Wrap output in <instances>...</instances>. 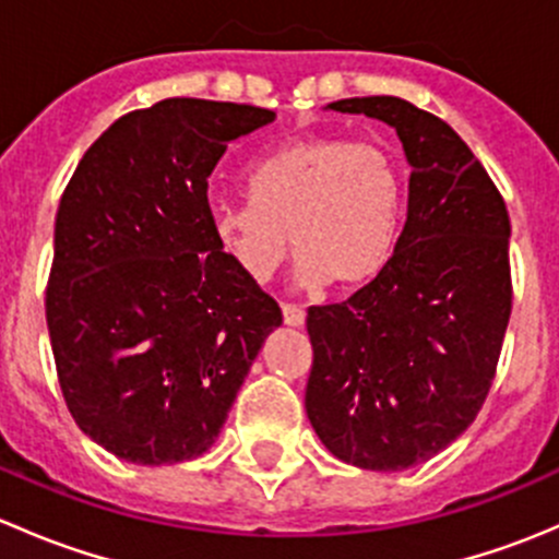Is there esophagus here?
Masks as SVG:
<instances>
[{"mask_svg": "<svg viewBox=\"0 0 559 559\" xmlns=\"http://www.w3.org/2000/svg\"><path fill=\"white\" fill-rule=\"evenodd\" d=\"M281 311H284V321L289 326H302V324H306V311H302L300 306H292V302H284V306H281Z\"/></svg>", "mask_w": 559, "mask_h": 559, "instance_id": "1", "label": "esophagus"}]
</instances>
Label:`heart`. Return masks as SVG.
<instances>
[{"mask_svg":"<svg viewBox=\"0 0 559 559\" xmlns=\"http://www.w3.org/2000/svg\"><path fill=\"white\" fill-rule=\"evenodd\" d=\"M248 197L218 205L211 227L224 257L253 281L273 275L289 240L300 286L365 284L397 246L403 173L381 145L292 140L251 167Z\"/></svg>","mask_w":559,"mask_h":559,"instance_id":"heart-1","label":"heart"}]
</instances>
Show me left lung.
Here are the masks:
<instances>
[{"label": "left lung", "instance_id": "1", "mask_svg": "<svg viewBox=\"0 0 559 559\" xmlns=\"http://www.w3.org/2000/svg\"><path fill=\"white\" fill-rule=\"evenodd\" d=\"M324 110L384 121L411 165L403 233L379 275L308 311L306 414L337 460L405 471L476 419L511 316L503 197L447 121L400 97Z\"/></svg>", "mask_w": 559, "mask_h": 559}]
</instances>
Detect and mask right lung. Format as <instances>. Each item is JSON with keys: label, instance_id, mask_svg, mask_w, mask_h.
I'll return each mask as SVG.
<instances>
[{"label": "right lung", "instance_id": "right-lung-1", "mask_svg": "<svg viewBox=\"0 0 559 559\" xmlns=\"http://www.w3.org/2000/svg\"><path fill=\"white\" fill-rule=\"evenodd\" d=\"M273 110L173 97L127 112L86 151L56 213L45 316L67 408L134 465L216 443L278 302L211 227L207 178Z\"/></svg>", "mask_w": 559, "mask_h": 559}]
</instances>
